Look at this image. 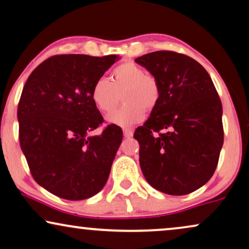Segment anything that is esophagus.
<instances>
[{"instance_id": "34e87169", "label": "esophagus", "mask_w": 249, "mask_h": 249, "mask_svg": "<svg viewBox=\"0 0 249 249\" xmlns=\"http://www.w3.org/2000/svg\"><path fill=\"white\" fill-rule=\"evenodd\" d=\"M132 134H134V131H132V129L130 128H124V136L125 138H130Z\"/></svg>"}]
</instances>
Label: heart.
Masks as SVG:
<instances>
[{
  "instance_id": "obj_1",
  "label": "heart",
  "mask_w": 249,
  "mask_h": 249,
  "mask_svg": "<svg viewBox=\"0 0 249 249\" xmlns=\"http://www.w3.org/2000/svg\"><path fill=\"white\" fill-rule=\"evenodd\" d=\"M120 95L124 104L108 115L107 120L121 127H130L144 120L146 110L153 111L158 107L161 87L153 74L128 61L111 71L110 80L98 78L90 90L91 100L103 113H110L118 107Z\"/></svg>"
}]
</instances>
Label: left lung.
I'll list each match as a JSON object with an SVG mask.
<instances>
[{"label":"left lung","instance_id":"1","mask_svg":"<svg viewBox=\"0 0 249 249\" xmlns=\"http://www.w3.org/2000/svg\"><path fill=\"white\" fill-rule=\"evenodd\" d=\"M135 61L161 87L159 105L134 134L142 175L169 195L195 192L213 176L223 145L219 94L203 66L185 54L156 51Z\"/></svg>","mask_w":249,"mask_h":249}]
</instances>
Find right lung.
<instances>
[{
	"label": "right lung",
	"instance_id": "obj_1",
	"mask_svg": "<svg viewBox=\"0 0 249 249\" xmlns=\"http://www.w3.org/2000/svg\"><path fill=\"white\" fill-rule=\"evenodd\" d=\"M118 55L61 54L30 73L18 104L20 147L35 181L61 198L96 195L110 175L122 130L108 124L90 96L93 84Z\"/></svg>",
	"mask_w": 249,
	"mask_h": 249
}]
</instances>
